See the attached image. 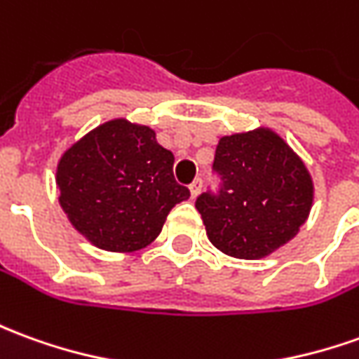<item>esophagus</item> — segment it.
I'll return each mask as SVG.
<instances>
[{
	"instance_id": "34e87169",
	"label": "esophagus",
	"mask_w": 359,
	"mask_h": 359,
	"mask_svg": "<svg viewBox=\"0 0 359 359\" xmlns=\"http://www.w3.org/2000/svg\"><path fill=\"white\" fill-rule=\"evenodd\" d=\"M200 190H202V180L196 179L190 184V198H196L200 194Z\"/></svg>"
}]
</instances>
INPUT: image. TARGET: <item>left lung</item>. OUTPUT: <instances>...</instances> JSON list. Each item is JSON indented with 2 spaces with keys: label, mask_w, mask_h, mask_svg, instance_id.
I'll return each mask as SVG.
<instances>
[{
  "label": "left lung",
  "mask_w": 359,
  "mask_h": 359,
  "mask_svg": "<svg viewBox=\"0 0 359 359\" xmlns=\"http://www.w3.org/2000/svg\"><path fill=\"white\" fill-rule=\"evenodd\" d=\"M219 196L202 194L196 210L223 255L260 260L282 249L307 222L315 184L307 165L272 128L222 136L215 147Z\"/></svg>",
  "instance_id": "obj_1"
}]
</instances>
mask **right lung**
<instances>
[{"instance_id": "obj_1", "label": "right lung", "mask_w": 359, "mask_h": 359, "mask_svg": "<svg viewBox=\"0 0 359 359\" xmlns=\"http://www.w3.org/2000/svg\"><path fill=\"white\" fill-rule=\"evenodd\" d=\"M172 163L149 126L107 120L60 157L57 202L97 249L136 252L159 237L167 214L190 196L175 182Z\"/></svg>"}]
</instances>
